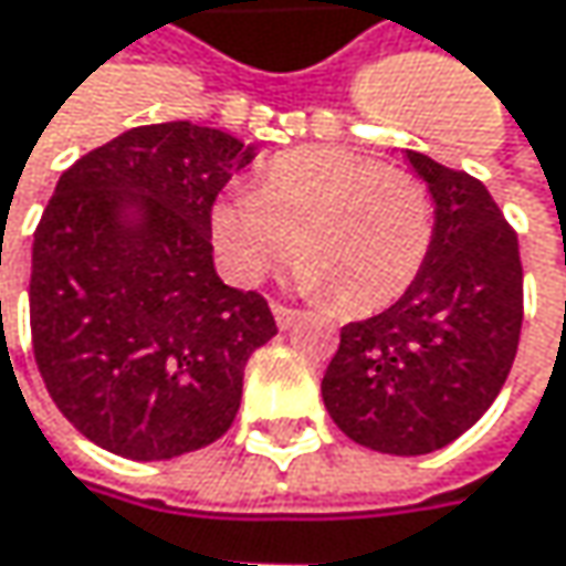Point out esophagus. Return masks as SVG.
Listing matches in <instances>:
<instances>
[{"instance_id": "34e87169", "label": "esophagus", "mask_w": 566, "mask_h": 566, "mask_svg": "<svg viewBox=\"0 0 566 566\" xmlns=\"http://www.w3.org/2000/svg\"><path fill=\"white\" fill-rule=\"evenodd\" d=\"M272 314H275V321H279V327H291L297 317H301V311L297 307H287V304H272Z\"/></svg>"}]
</instances>
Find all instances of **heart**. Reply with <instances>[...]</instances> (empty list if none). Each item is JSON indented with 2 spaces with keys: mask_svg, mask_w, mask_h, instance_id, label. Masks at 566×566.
Listing matches in <instances>:
<instances>
[{
  "mask_svg": "<svg viewBox=\"0 0 566 566\" xmlns=\"http://www.w3.org/2000/svg\"><path fill=\"white\" fill-rule=\"evenodd\" d=\"M222 272L262 282L304 252L294 284L334 291L347 314H370L419 279L432 249V199L416 172L340 147H301L275 157L259 189H239L209 212Z\"/></svg>",
  "mask_w": 566,
  "mask_h": 566,
  "instance_id": "obj_1",
  "label": "heart"
}]
</instances>
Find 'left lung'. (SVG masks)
<instances>
[{
  "label": "left lung",
  "mask_w": 566,
  "mask_h": 566,
  "mask_svg": "<svg viewBox=\"0 0 566 566\" xmlns=\"http://www.w3.org/2000/svg\"><path fill=\"white\" fill-rule=\"evenodd\" d=\"M406 160L436 202L429 259L384 314L340 327L321 396L357 446L426 455L472 429L502 394L524 275L517 235L475 176L416 150Z\"/></svg>",
  "instance_id": "left-lung-1"
}]
</instances>
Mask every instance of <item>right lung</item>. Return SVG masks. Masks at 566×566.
I'll return each mask as SVG.
<instances>
[{"label":"right lung","instance_id":"obj_1","mask_svg":"<svg viewBox=\"0 0 566 566\" xmlns=\"http://www.w3.org/2000/svg\"><path fill=\"white\" fill-rule=\"evenodd\" d=\"M252 157L232 134L170 120L61 172L32 245V347L94 446L160 462L232 426L249 357L279 334L269 301L212 265V202Z\"/></svg>","mask_w":566,"mask_h":566}]
</instances>
